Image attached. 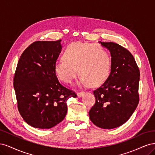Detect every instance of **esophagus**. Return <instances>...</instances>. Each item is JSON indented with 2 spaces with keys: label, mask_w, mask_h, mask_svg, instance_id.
<instances>
[{
  "label": "esophagus",
  "mask_w": 155,
  "mask_h": 155,
  "mask_svg": "<svg viewBox=\"0 0 155 155\" xmlns=\"http://www.w3.org/2000/svg\"><path fill=\"white\" fill-rule=\"evenodd\" d=\"M84 94H85V92L81 91L78 92H77V95H78V97H81V96H82Z\"/></svg>",
  "instance_id": "1"
}]
</instances>
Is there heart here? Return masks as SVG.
<instances>
[{
    "mask_svg": "<svg viewBox=\"0 0 155 155\" xmlns=\"http://www.w3.org/2000/svg\"><path fill=\"white\" fill-rule=\"evenodd\" d=\"M63 58L55 63L54 72L60 80L66 83L72 81L78 70L81 76L80 83H87L90 87L101 85L109 76L110 56L104 48L98 45L72 43L64 50Z\"/></svg>",
    "mask_w": 155,
    "mask_h": 155,
    "instance_id": "obj_1",
    "label": "heart"
}]
</instances>
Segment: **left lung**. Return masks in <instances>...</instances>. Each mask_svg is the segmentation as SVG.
Here are the masks:
<instances>
[{"label":"left lung","mask_w":155,"mask_h":155,"mask_svg":"<svg viewBox=\"0 0 155 155\" xmlns=\"http://www.w3.org/2000/svg\"><path fill=\"white\" fill-rule=\"evenodd\" d=\"M100 43L110 52V73L104 84L93 91L96 102L88 114L94 124L111 129L125 123L137 108L140 74L128 50L112 42Z\"/></svg>","instance_id":"1"}]
</instances>
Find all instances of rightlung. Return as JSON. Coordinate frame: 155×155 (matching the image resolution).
<instances>
[{
	"mask_svg": "<svg viewBox=\"0 0 155 155\" xmlns=\"http://www.w3.org/2000/svg\"><path fill=\"white\" fill-rule=\"evenodd\" d=\"M61 41L31 44L22 54L14 75L18 110L26 122L35 128L50 129L62 121L67 100L77 97L59 83L54 72L62 48Z\"/></svg>",
	"mask_w": 155,
	"mask_h": 155,
	"instance_id": "right-lung-1",
	"label": "right lung"
}]
</instances>
